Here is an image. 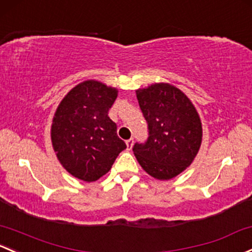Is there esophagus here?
I'll return each mask as SVG.
<instances>
[{"label":"esophagus","mask_w":252,"mask_h":252,"mask_svg":"<svg viewBox=\"0 0 252 252\" xmlns=\"http://www.w3.org/2000/svg\"><path fill=\"white\" fill-rule=\"evenodd\" d=\"M126 147H128V150H131V147H133V145H134V140L133 139L126 140Z\"/></svg>","instance_id":"34e87169"}]
</instances>
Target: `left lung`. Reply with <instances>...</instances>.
I'll list each match as a JSON object with an SVG mask.
<instances>
[{
  "mask_svg": "<svg viewBox=\"0 0 252 252\" xmlns=\"http://www.w3.org/2000/svg\"><path fill=\"white\" fill-rule=\"evenodd\" d=\"M136 97L148 124L145 144L134 155L148 175L170 180L192 164L202 144L199 115L186 94L169 83L137 89Z\"/></svg>",
  "mask_w": 252,
  "mask_h": 252,
  "instance_id": "obj_1",
  "label": "left lung"
}]
</instances>
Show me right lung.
<instances>
[{
	"label": "right lung",
	"mask_w": 252,
	"mask_h": 252,
	"mask_svg": "<svg viewBox=\"0 0 252 252\" xmlns=\"http://www.w3.org/2000/svg\"><path fill=\"white\" fill-rule=\"evenodd\" d=\"M118 91L89 79L66 94L53 118L50 137L57 157L72 176L87 182L108 173L126 145L108 110Z\"/></svg>",
	"instance_id": "obj_1"
}]
</instances>
